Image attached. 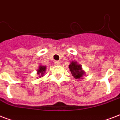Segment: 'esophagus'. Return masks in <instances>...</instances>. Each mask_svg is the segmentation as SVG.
Segmentation results:
<instances>
[{"label": "esophagus", "mask_w": 120, "mask_h": 120, "mask_svg": "<svg viewBox=\"0 0 120 120\" xmlns=\"http://www.w3.org/2000/svg\"><path fill=\"white\" fill-rule=\"evenodd\" d=\"M55 65H59L60 64V62L59 61H55L54 62Z\"/></svg>", "instance_id": "1"}]
</instances>
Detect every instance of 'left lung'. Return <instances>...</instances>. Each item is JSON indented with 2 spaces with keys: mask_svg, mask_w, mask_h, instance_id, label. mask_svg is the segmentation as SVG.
I'll use <instances>...</instances> for the list:
<instances>
[{
  "mask_svg": "<svg viewBox=\"0 0 120 120\" xmlns=\"http://www.w3.org/2000/svg\"><path fill=\"white\" fill-rule=\"evenodd\" d=\"M69 68L71 75L75 79H82L85 72L82 70V67L80 65H78L76 62H72L69 65Z\"/></svg>",
  "mask_w": 120,
  "mask_h": 120,
  "instance_id": "1",
  "label": "left lung"
}]
</instances>
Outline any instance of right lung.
<instances>
[{
    "mask_svg": "<svg viewBox=\"0 0 120 120\" xmlns=\"http://www.w3.org/2000/svg\"><path fill=\"white\" fill-rule=\"evenodd\" d=\"M45 70H46V67L45 66H40V67H39V69L37 70V73L40 76L39 77H41V76H43V73H44V71H45Z\"/></svg>",
    "mask_w": 120,
    "mask_h": 120,
    "instance_id": "obj_1",
    "label": "right lung"
}]
</instances>
